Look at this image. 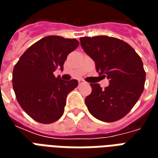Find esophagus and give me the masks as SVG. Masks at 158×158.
Returning a JSON list of instances; mask_svg holds the SVG:
<instances>
[{"instance_id": "1", "label": "esophagus", "mask_w": 158, "mask_h": 158, "mask_svg": "<svg viewBox=\"0 0 158 158\" xmlns=\"http://www.w3.org/2000/svg\"><path fill=\"white\" fill-rule=\"evenodd\" d=\"M83 83H84V80H83V79H79V85H81V84H83Z\"/></svg>"}]
</instances>
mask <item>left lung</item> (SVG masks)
<instances>
[{
  "instance_id": "obj_1",
  "label": "left lung",
  "mask_w": 158,
  "mask_h": 158,
  "mask_svg": "<svg viewBox=\"0 0 158 158\" xmlns=\"http://www.w3.org/2000/svg\"><path fill=\"white\" fill-rule=\"evenodd\" d=\"M84 51L95 61L96 72L109 79L103 89L90 84L85 98L89 112L103 122H115L130 112L141 96L146 72L139 56L122 40L105 35L81 37Z\"/></svg>"
}]
</instances>
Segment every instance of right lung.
<instances>
[{"instance_id":"1","label":"right lung","mask_w":158,"mask_h":158,"mask_svg":"<svg viewBox=\"0 0 158 158\" xmlns=\"http://www.w3.org/2000/svg\"><path fill=\"white\" fill-rule=\"evenodd\" d=\"M79 43L76 39L46 36L27 49L12 72V87L23 111L34 120L52 123L64 112L67 96L78 86L76 79L64 81L53 74Z\"/></svg>"}]
</instances>
